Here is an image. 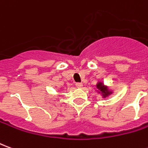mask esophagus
Wrapping results in <instances>:
<instances>
[{"mask_svg": "<svg viewBox=\"0 0 148 148\" xmlns=\"http://www.w3.org/2000/svg\"><path fill=\"white\" fill-rule=\"evenodd\" d=\"M75 85H76V86H77V88H82V87L83 86L82 83H81V82H77V83H76Z\"/></svg>", "mask_w": 148, "mask_h": 148, "instance_id": "obj_1", "label": "esophagus"}]
</instances>
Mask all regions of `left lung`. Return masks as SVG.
<instances>
[{"instance_id":"obj_1","label":"left lung","mask_w":148,"mask_h":148,"mask_svg":"<svg viewBox=\"0 0 148 148\" xmlns=\"http://www.w3.org/2000/svg\"><path fill=\"white\" fill-rule=\"evenodd\" d=\"M96 87L97 90H96V92L97 93H100V95L103 98L108 97L109 96L112 95L113 93V91L109 90V87L105 86V84L101 81H98L96 85Z\"/></svg>"}]
</instances>
